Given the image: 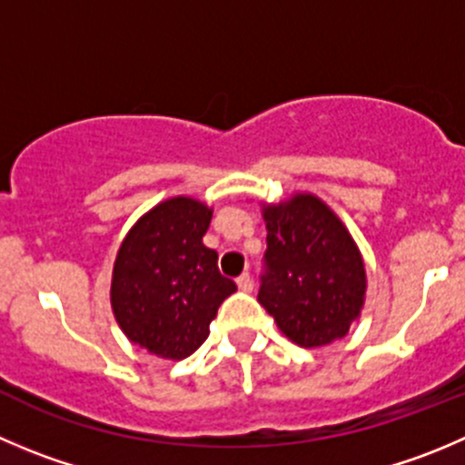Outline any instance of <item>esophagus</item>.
I'll return each mask as SVG.
<instances>
[{
	"label": "esophagus",
	"instance_id": "esophagus-1",
	"mask_svg": "<svg viewBox=\"0 0 465 465\" xmlns=\"http://www.w3.org/2000/svg\"><path fill=\"white\" fill-rule=\"evenodd\" d=\"M237 287H240L242 292H251V290H253V281H251L249 273H242V276L237 278Z\"/></svg>",
	"mask_w": 465,
	"mask_h": 465
}]
</instances>
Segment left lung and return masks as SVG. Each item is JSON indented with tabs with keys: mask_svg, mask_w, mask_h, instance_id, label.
Masks as SVG:
<instances>
[{
	"mask_svg": "<svg viewBox=\"0 0 465 465\" xmlns=\"http://www.w3.org/2000/svg\"><path fill=\"white\" fill-rule=\"evenodd\" d=\"M267 273L260 306L285 338L303 349L326 347L361 320L368 273L340 216L311 192L262 203Z\"/></svg>",
	"mask_w": 465,
	"mask_h": 465,
	"instance_id": "8db88e82",
	"label": "left lung"
}]
</instances>
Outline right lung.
I'll use <instances>...</instances> for the list:
<instances>
[{
    "label": "right lung",
    "mask_w": 465,
    "mask_h": 465,
    "mask_svg": "<svg viewBox=\"0 0 465 465\" xmlns=\"http://www.w3.org/2000/svg\"><path fill=\"white\" fill-rule=\"evenodd\" d=\"M212 207L173 196L139 216L118 246L112 311L127 340L166 361L192 356L210 335L221 303L237 285L221 276L203 244Z\"/></svg>",
    "instance_id": "1"
}]
</instances>
